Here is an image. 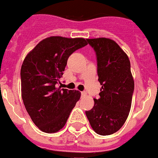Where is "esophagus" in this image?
Wrapping results in <instances>:
<instances>
[{
	"instance_id": "esophagus-1",
	"label": "esophagus",
	"mask_w": 158,
	"mask_h": 158,
	"mask_svg": "<svg viewBox=\"0 0 158 158\" xmlns=\"http://www.w3.org/2000/svg\"><path fill=\"white\" fill-rule=\"evenodd\" d=\"M81 95H82V97H85L87 95V93L86 92H81Z\"/></svg>"
}]
</instances>
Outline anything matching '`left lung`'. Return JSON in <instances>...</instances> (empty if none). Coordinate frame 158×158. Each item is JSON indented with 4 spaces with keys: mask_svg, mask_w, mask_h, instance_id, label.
I'll use <instances>...</instances> for the list:
<instances>
[{
    "mask_svg": "<svg viewBox=\"0 0 158 158\" xmlns=\"http://www.w3.org/2000/svg\"><path fill=\"white\" fill-rule=\"evenodd\" d=\"M97 56L100 85L99 99L86 111L92 128L100 135H110L123 127L130 111L135 81L130 61L119 45L105 37L87 39Z\"/></svg>",
    "mask_w": 158,
    "mask_h": 158,
    "instance_id": "left-lung-1",
    "label": "left lung"
}]
</instances>
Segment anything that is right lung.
Instances as JSON below:
<instances>
[{
    "label": "right lung",
    "instance_id": "1",
    "mask_svg": "<svg viewBox=\"0 0 158 158\" xmlns=\"http://www.w3.org/2000/svg\"><path fill=\"white\" fill-rule=\"evenodd\" d=\"M87 44L84 38L50 36L40 41L23 60L22 99L31 120L42 132L52 134L63 128L80 99V92L57 88V83L70 54Z\"/></svg>",
    "mask_w": 158,
    "mask_h": 158
}]
</instances>
